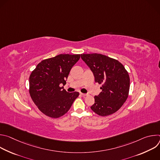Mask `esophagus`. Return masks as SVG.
I'll use <instances>...</instances> for the list:
<instances>
[{
  "label": "esophagus",
  "instance_id": "1",
  "mask_svg": "<svg viewBox=\"0 0 160 160\" xmlns=\"http://www.w3.org/2000/svg\"><path fill=\"white\" fill-rule=\"evenodd\" d=\"M80 94L82 96H87V94H84V93H80Z\"/></svg>",
  "mask_w": 160,
  "mask_h": 160
}]
</instances>
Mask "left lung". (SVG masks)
<instances>
[{"instance_id":"obj_1","label":"left lung","mask_w":160,"mask_h":160,"mask_svg":"<svg viewBox=\"0 0 160 160\" xmlns=\"http://www.w3.org/2000/svg\"><path fill=\"white\" fill-rule=\"evenodd\" d=\"M81 58L92 72L95 82L102 84V92L94 96L91 109L101 117L112 115L128 98L130 77L127 71L118 60L102 54H83Z\"/></svg>"}]
</instances>
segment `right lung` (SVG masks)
I'll return each mask as SVG.
<instances>
[{"label": "right lung", "instance_id": "add662e5", "mask_svg": "<svg viewBox=\"0 0 160 160\" xmlns=\"http://www.w3.org/2000/svg\"><path fill=\"white\" fill-rule=\"evenodd\" d=\"M80 54H59L39 62L29 78V92L32 101L44 115L53 118L69 110L79 92L69 93L60 87Z\"/></svg>", "mask_w": 160, "mask_h": 160}]
</instances>
